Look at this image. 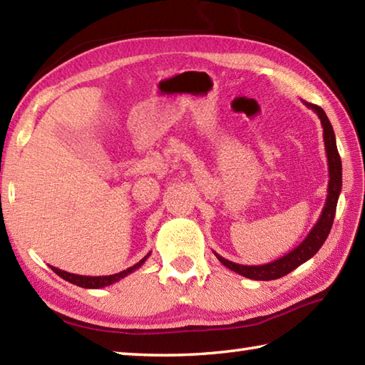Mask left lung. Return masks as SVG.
<instances>
[{
    "instance_id": "8db88e82",
    "label": "left lung",
    "mask_w": 365,
    "mask_h": 365,
    "mask_svg": "<svg viewBox=\"0 0 365 365\" xmlns=\"http://www.w3.org/2000/svg\"><path fill=\"white\" fill-rule=\"evenodd\" d=\"M302 103H304L307 108H311L314 113H317L323 127V141H324V149H327L328 173H329L327 202H324L319 221L314 224V227L311 229V232H309L307 237L302 240L294 250H292L289 254L282 255V257H279L274 262L265 263V265H240V263L230 262L215 252V255L218 257V260L224 267H227L229 269L235 271V273L242 274L247 279H254V281H273V279H279L292 273L294 268H298L309 259H312L323 246L324 240L328 238L332 227V221H334V216H336L337 200L340 196V191H342V161H340L339 152H337L334 130H332V125L327 113H324L320 106L307 103L304 100H302Z\"/></svg>"
}]
</instances>
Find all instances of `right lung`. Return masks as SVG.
Masks as SVG:
<instances>
[{
    "mask_svg": "<svg viewBox=\"0 0 365 365\" xmlns=\"http://www.w3.org/2000/svg\"><path fill=\"white\" fill-rule=\"evenodd\" d=\"M152 252H149L145 255L144 259L139 260L136 265L130 267L127 269L120 271V273H115V274H110V276H80V274H73V273H67V271H63L59 269L56 267H51V269L56 273L58 276H61L63 279H66V281H68L71 284H75L78 287H83V289H103V287H108V285H113L115 282H119L120 279H123L125 276H128L130 273H133V271H136L139 267H143V263L147 260V257H149Z\"/></svg>",
    "mask_w": 365,
    "mask_h": 365,
    "instance_id": "1",
    "label": "right lung"
}]
</instances>
